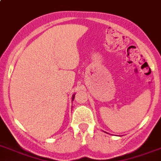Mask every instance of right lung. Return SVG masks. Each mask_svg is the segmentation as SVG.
<instances>
[{"mask_svg":"<svg viewBox=\"0 0 161 161\" xmlns=\"http://www.w3.org/2000/svg\"><path fill=\"white\" fill-rule=\"evenodd\" d=\"M74 96H75V94H73V96H72V100H74Z\"/></svg>","mask_w":161,"mask_h":161,"instance_id":"add662e5","label":"right lung"}]
</instances>
